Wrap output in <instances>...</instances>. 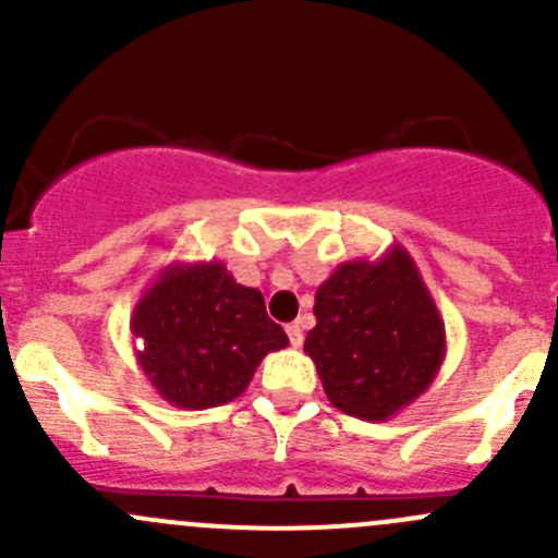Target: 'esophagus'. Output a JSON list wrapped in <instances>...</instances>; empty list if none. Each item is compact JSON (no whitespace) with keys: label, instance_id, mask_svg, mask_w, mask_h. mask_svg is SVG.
<instances>
[{"label":"esophagus","instance_id":"34e87169","mask_svg":"<svg viewBox=\"0 0 558 558\" xmlns=\"http://www.w3.org/2000/svg\"><path fill=\"white\" fill-rule=\"evenodd\" d=\"M286 335H289L291 345H294V348H300L302 340H305V337H302V326L300 324H289V326H286Z\"/></svg>","mask_w":558,"mask_h":558}]
</instances>
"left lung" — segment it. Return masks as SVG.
Instances as JSON below:
<instances>
[{
  "mask_svg": "<svg viewBox=\"0 0 558 558\" xmlns=\"http://www.w3.org/2000/svg\"><path fill=\"white\" fill-rule=\"evenodd\" d=\"M305 337L326 397L362 421L413 404L446 362V324L415 267L393 243L378 258L345 262L315 291Z\"/></svg>",
  "mask_w": 558,
  "mask_h": 558,
  "instance_id": "obj_1",
  "label": "left lung"
}]
</instances>
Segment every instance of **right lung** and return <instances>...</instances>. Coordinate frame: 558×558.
Masks as SVG:
<instances>
[{
  "instance_id": "right-lung-1",
  "label": "right lung",
  "mask_w": 558,
  "mask_h": 558,
  "mask_svg": "<svg viewBox=\"0 0 558 558\" xmlns=\"http://www.w3.org/2000/svg\"><path fill=\"white\" fill-rule=\"evenodd\" d=\"M143 340L137 364L165 402L207 410L238 399L267 353L289 345L258 289L240 286L227 264H167L129 320Z\"/></svg>"
}]
</instances>
